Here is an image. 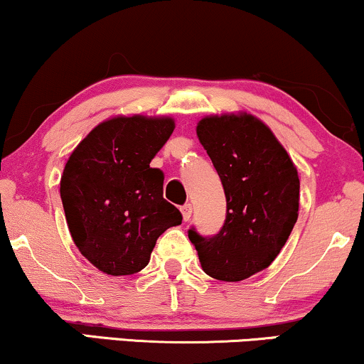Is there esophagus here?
Instances as JSON below:
<instances>
[{
    "label": "esophagus",
    "mask_w": 364,
    "mask_h": 364,
    "mask_svg": "<svg viewBox=\"0 0 364 364\" xmlns=\"http://www.w3.org/2000/svg\"><path fill=\"white\" fill-rule=\"evenodd\" d=\"M191 211H193L191 205H183L181 206V215H183V220H185V222H190Z\"/></svg>",
    "instance_id": "34e87169"
}]
</instances>
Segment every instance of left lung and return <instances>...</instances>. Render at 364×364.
I'll list each match as a JSON object with an SVG mask.
<instances>
[{
    "label": "left lung",
    "mask_w": 364,
    "mask_h": 364,
    "mask_svg": "<svg viewBox=\"0 0 364 364\" xmlns=\"http://www.w3.org/2000/svg\"><path fill=\"white\" fill-rule=\"evenodd\" d=\"M196 136L218 173L227 218L215 237H188L201 269L223 282H240L280 254L299 216V174L270 127L247 112L206 116Z\"/></svg>",
    "instance_id": "8db88e82"
}]
</instances>
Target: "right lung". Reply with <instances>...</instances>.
Returning <instances> with one entry per match:
<instances>
[{"label":"right lung","instance_id":"right-lung-1","mask_svg":"<svg viewBox=\"0 0 364 364\" xmlns=\"http://www.w3.org/2000/svg\"><path fill=\"white\" fill-rule=\"evenodd\" d=\"M173 131V117L117 116L72 151L60 196L73 243L100 272H139L161 233L181 225L179 210L163 198V171L149 166Z\"/></svg>","mask_w":364,"mask_h":364}]
</instances>
